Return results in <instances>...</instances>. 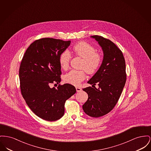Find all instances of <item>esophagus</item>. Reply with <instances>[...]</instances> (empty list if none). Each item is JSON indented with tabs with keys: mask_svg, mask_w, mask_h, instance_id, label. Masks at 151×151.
I'll list each match as a JSON object with an SVG mask.
<instances>
[{
	"mask_svg": "<svg viewBox=\"0 0 151 151\" xmlns=\"http://www.w3.org/2000/svg\"><path fill=\"white\" fill-rule=\"evenodd\" d=\"M76 91L78 92H81L82 91V89L80 88V87H76Z\"/></svg>",
	"mask_w": 151,
	"mask_h": 151,
	"instance_id": "obj_1",
	"label": "esophagus"
}]
</instances>
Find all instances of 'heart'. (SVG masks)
<instances>
[{"label": "heart", "instance_id": "heart-1", "mask_svg": "<svg viewBox=\"0 0 151 151\" xmlns=\"http://www.w3.org/2000/svg\"><path fill=\"white\" fill-rule=\"evenodd\" d=\"M72 51L76 55L83 58L81 68L84 70H71L64 75V81L71 85L79 86L86 78L85 70L88 73L96 72L102 63L103 57L101 53L96 52V49L93 45L85 42H81L75 45ZM71 58V53L67 50L64 51L60 55L59 63L63 69L68 67Z\"/></svg>", "mask_w": 151, "mask_h": 151}]
</instances>
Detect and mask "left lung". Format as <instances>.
Wrapping results in <instances>:
<instances>
[{
	"instance_id": "8db88e82",
	"label": "left lung",
	"mask_w": 151,
	"mask_h": 151,
	"mask_svg": "<svg viewBox=\"0 0 151 151\" xmlns=\"http://www.w3.org/2000/svg\"><path fill=\"white\" fill-rule=\"evenodd\" d=\"M91 37L98 42L104 56L99 69L88 81L92 86L98 83L99 88L83 89L88 95L83 109L89 116L99 117L112 110L120 97L127 79L125 62L122 51L110 40L101 36Z\"/></svg>"
}]
</instances>
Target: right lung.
Segmentation results:
<instances>
[{"mask_svg": "<svg viewBox=\"0 0 151 151\" xmlns=\"http://www.w3.org/2000/svg\"><path fill=\"white\" fill-rule=\"evenodd\" d=\"M71 41L45 37L31 43L19 68L21 93L28 106L40 118L49 122L60 119L64 114L65 101L76 91L70 84L51 88L61 81L59 56Z\"/></svg>", "mask_w": 151, "mask_h": 151, "instance_id": "obj_1", "label": "right lung"}]
</instances>
